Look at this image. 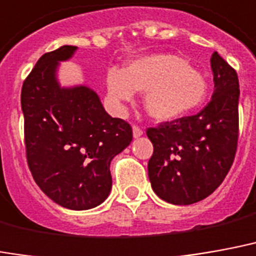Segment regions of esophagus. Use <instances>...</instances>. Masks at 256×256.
I'll list each match as a JSON object with an SVG mask.
<instances>
[{"mask_svg": "<svg viewBox=\"0 0 256 256\" xmlns=\"http://www.w3.org/2000/svg\"><path fill=\"white\" fill-rule=\"evenodd\" d=\"M142 136V130L138 128V126H133V137L138 138Z\"/></svg>", "mask_w": 256, "mask_h": 256, "instance_id": "34e87169", "label": "esophagus"}]
</instances>
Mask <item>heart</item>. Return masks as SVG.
<instances>
[{
	"label": "heart",
	"mask_w": 256,
	"mask_h": 256,
	"mask_svg": "<svg viewBox=\"0 0 256 256\" xmlns=\"http://www.w3.org/2000/svg\"><path fill=\"white\" fill-rule=\"evenodd\" d=\"M107 90L116 103H130L134 92L145 94L144 107L158 122L186 116L204 103L205 77L174 54H152L132 60L124 69H110Z\"/></svg>",
	"instance_id": "b5f03b06"
}]
</instances>
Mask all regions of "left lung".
I'll use <instances>...</instances> for the list:
<instances>
[{
	"instance_id": "left-lung-1",
	"label": "left lung",
	"mask_w": 256,
	"mask_h": 256,
	"mask_svg": "<svg viewBox=\"0 0 256 256\" xmlns=\"http://www.w3.org/2000/svg\"><path fill=\"white\" fill-rule=\"evenodd\" d=\"M210 66L212 100L200 112L148 128L153 154L148 175L157 196L172 205L205 200L234 162L239 136V80L217 51Z\"/></svg>"
}]
</instances>
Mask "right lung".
I'll list each match as a JSON object with an SVG mask.
<instances>
[{
	"label": "right lung",
	"mask_w": 256,
	"mask_h": 256,
	"mask_svg": "<svg viewBox=\"0 0 256 256\" xmlns=\"http://www.w3.org/2000/svg\"><path fill=\"white\" fill-rule=\"evenodd\" d=\"M76 46L40 56L22 90L28 166L51 200L72 210H88L107 200L112 187L110 164L133 140L123 119L104 110L88 85L62 86L60 62Z\"/></svg>",
	"instance_id": "add662e5"
}]
</instances>
